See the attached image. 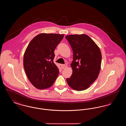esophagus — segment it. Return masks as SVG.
<instances>
[{
    "label": "esophagus",
    "mask_w": 126,
    "mask_h": 126,
    "mask_svg": "<svg viewBox=\"0 0 126 126\" xmlns=\"http://www.w3.org/2000/svg\"><path fill=\"white\" fill-rule=\"evenodd\" d=\"M67 66V64L62 65H61V68H62V69H65L66 68Z\"/></svg>",
    "instance_id": "esophagus-1"
}]
</instances>
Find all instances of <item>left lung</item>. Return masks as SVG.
I'll list each match as a JSON object with an SVG mask.
<instances>
[{
	"instance_id": "8db88e82",
	"label": "left lung",
	"mask_w": 126,
	"mask_h": 126,
	"mask_svg": "<svg viewBox=\"0 0 126 126\" xmlns=\"http://www.w3.org/2000/svg\"><path fill=\"white\" fill-rule=\"evenodd\" d=\"M73 52L71 64L73 73L66 82L73 89L83 91L90 87L98 78L102 54L96 43L86 34L66 36Z\"/></svg>"
}]
</instances>
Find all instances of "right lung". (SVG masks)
<instances>
[{"mask_svg":"<svg viewBox=\"0 0 126 126\" xmlns=\"http://www.w3.org/2000/svg\"><path fill=\"white\" fill-rule=\"evenodd\" d=\"M64 35L41 33L28 44L24 57L25 73L31 83L39 89L50 87L58 77L59 69L54 64V50Z\"/></svg>","mask_w":126,"mask_h":126,"instance_id":"1","label":"right lung"}]
</instances>
